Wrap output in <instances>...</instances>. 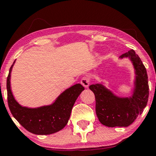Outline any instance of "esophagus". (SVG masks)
<instances>
[{
    "label": "esophagus",
    "instance_id": "esophagus-1",
    "mask_svg": "<svg viewBox=\"0 0 156 156\" xmlns=\"http://www.w3.org/2000/svg\"><path fill=\"white\" fill-rule=\"evenodd\" d=\"M80 83L83 85V87H85V88H88L89 83H90V80H89V78L88 76H85L82 78L81 80H80Z\"/></svg>",
    "mask_w": 156,
    "mask_h": 156
}]
</instances>
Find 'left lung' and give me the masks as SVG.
I'll use <instances>...</instances> for the list:
<instances>
[{"instance_id": "left-lung-1", "label": "left lung", "mask_w": 156, "mask_h": 156, "mask_svg": "<svg viewBox=\"0 0 156 156\" xmlns=\"http://www.w3.org/2000/svg\"><path fill=\"white\" fill-rule=\"evenodd\" d=\"M128 58L134 68L135 78L131 95H117L107 88L103 82L89 87L96 101V114L101 124L107 127H128L141 115L149 97V85L146 68L133 50L119 56Z\"/></svg>"}]
</instances>
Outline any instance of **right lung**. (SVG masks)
Here are the masks:
<instances>
[{
  "label": "right lung",
  "mask_w": 156,
  "mask_h": 156,
  "mask_svg": "<svg viewBox=\"0 0 156 156\" xmlns=\"http://www.w3.org/2000/svg\"><path fill=\"white\" fill-rule=\"evenodd\" d=\"M15 63V61L10 68L6 82L8 104L13 117L28 131L37 135H49L63 129L84 87L80 83L75 84L61 93L50 105L36 108L23 106L16 101L11 89V73Z\"/></svg>",
  "instance_id": "1"
}]
</instances>
